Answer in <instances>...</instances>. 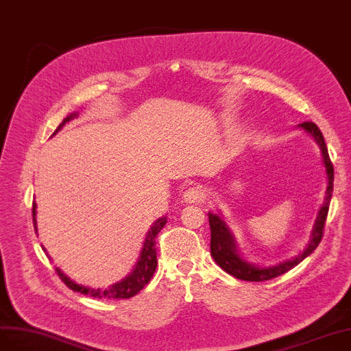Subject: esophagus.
Listing matches in <instances>:
<instances>
[{
  "label": "esophagus",
  "mask_w": 351,
  "mask_h": 351,
  "mask_svg": "<svg viewBox=\"0 0 351 351\" xmlns=\"http://www.w3.org/2000/svg\"><path fill=\"white\" fill-rule=\"evenodd\" d=\"M205 198V193L202 191L201 186L198 185H193L189 186L185 192H184V199L186 204H199L202 202Z\"/></svg>",
  "instance_id": "esophagus-1"
}]
</instances>
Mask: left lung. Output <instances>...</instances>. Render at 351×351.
I'll return each mask as SVG.
<instances>
[{"label":"left lung","instance_id":"1","mask_svg":"<svg viewBox=\"0 0 351 351\" xmlns=\"http://www.w3.org/2000/svg\"><path fill=\"white\" fill-rule=\"evenodd\" d=\"M298 128L305 130V132L311 137H313L318 145V147L321 150V156H322V163H324V167H326L327 182H328L326 198H324V204L321 205L318 215L315 218L314 228H313V231H311V239L306 244V247L301 253H298L295 257H291L285 262H279L274 266H258V265L250 263L240 254L234 234H232V232L228 230L226 221L221 218V214L208 213L210 228H211V256L214 257V261L217 262V265L219 267L226 270L228 275L234 276L240 280L262 282V280H269V279H274L283 274H287L288 270L300 265L305 257H308L311 253H313L322 239L324 224H326L328 208H330V201H331V195H332L334 167L330 160L326 141H324V136L319 132L317 124L311 123V121L302 123L298 125Z\"/></svg>","mask_w":351,"mask_h":351}]
</instances>
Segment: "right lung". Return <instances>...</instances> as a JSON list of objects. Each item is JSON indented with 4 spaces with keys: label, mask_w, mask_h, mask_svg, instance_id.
<instances>
[{
    "label": "right lung",
    "mask_w": 351,
    "mask_h": 351,
    "mask_svg": "<svg viewBox=\"0 0 351 351\" xmlns=\"http://www.w3.org/2000/svg\"><path fill=\"white\" fill-rule=\"evenodd\" d=\"M75 117H77V112H72L66 117V119H63V121L59 124V127L55 130V133L51 136L59 133L63 128V125L69 123L71 120H73ZM36 208H37V205H36V202H33V224H34V230L37 232V221H36L37 211H36ZM166 218L167 217L163 215L153 223V226L147 231V236H146L145 241H143V247H141L140 256L136 262V266L120 282L112 283L108 288H89V287H84V285L73 282L71 278L64 275L59 267H56L59 278L62 279V282H64V285H66L69 289H72L75 292H81L88 296L98 298V300H127V298H132V296L137 295L149 283V280L152 279V276L154 274L156 266H158V258H156V237H158L160 230L165 227V224L167 221ZM43 250L46 252V249H43Z\"/></svg>",
    "instance_id": "1"
}]
</instances>
